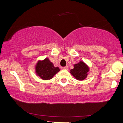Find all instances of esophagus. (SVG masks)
I'll use <instances>...</instances> for the list:
<instances>
[{
	"label": "esophagus",
	"instance_id": "esophagus-1",
	"mask_svg": "<svg viewBox=\"0 0 123 123\" xmlns=\"http://www.w3.org/2000/svg\"><path fill=\"white\" fill-rule=\"evenodd\" d=\"M61 69H62L68 70V67L67 66H64V67H62Z\"/></svg>",
	"mask_w": 123,
	"mask_h": 123
}]
</instances>
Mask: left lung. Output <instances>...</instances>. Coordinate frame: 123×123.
I'll use <instances>...</instances> for the list:
<instances>
[{
	"mask_svg": "<svg viewBox=\"0 0 123 123\" xmlns=\"http://www.w3.org/2000/svg\"><path fill=\"white\" fill-rule=\"evenodd\" d=\"M89 68L84 62L80 61L74 65V68L70 70V73L78 80H83L88 75Z\"/></svg>",
	"mask_w": 123,
	"mask_h": 123,
	"instance_id": "1",
	"label": "left lung"
}]
</instances>
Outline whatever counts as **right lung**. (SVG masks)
<instances>
[{
  "label": "right lung",
  "mask_w": 123,
  "mask_h": 123,
  "mask_svg": "<svg viewBox=\"0 0 123 123\" xmlns=\"http://www.w3.org/2000/svg\"><path fill=\"white\" fill-rule=\"evenodd\" d=\"M35 69L36 74L43 80L51 79L60 70L58 67H54L53 63L48 58L38 61L35 66Z\"/></svg>",
  "instance_id": "add662e5"
}]
</instances>
